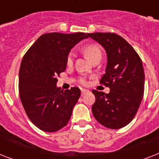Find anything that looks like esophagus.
I'll list each match as a JSON object with an SVG mask.
<instances>
[{
	"label": "esophagus",
	"mask_w": 159,
	"mask_h": 159,
	"mask_svg": "<svg viewBox=\"0 0 159 159\" xmlns=\"http://www.w3.org/2000/svg\"><path fill=\"white\" fill-rule=\"evenodd\" d=\"M87 92H88V91H87V90H86V89H82V96H83V95L86 94V93H87Z\"/></svg>",
	"instance_id": "1"
}]
</instances>
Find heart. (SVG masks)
Wrapping results in <instances>:
<instances>
[{"label":"heart","instance_id":"obj_1","mask_svg":"<svg viewBox=\"0 0 159 159\" xmlns=\"http://www.w3.org/2000/svg\"><path fill=\"white\" fill-rule=\"evenodd\" d=\"M83 52H84L86 57L89 60H91V61L95 59L96 57H102V51H101V48L97 44H89V45H87L83 48ZM72 62H73V53H70L68 54V56H67V64L72 65ZM80 82L82 84H86V80L84 78H81L80 79Z\"/></svg>","mask_w":159,"mask_h":159}]
</instances>
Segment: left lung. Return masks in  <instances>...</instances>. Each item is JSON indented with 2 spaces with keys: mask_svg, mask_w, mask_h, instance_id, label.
Instances as JSON below:
<instances>
[{
  "mask_svg": "<svg viewBox=\"0 0 159 159\" xmlns=\"http://www.w3.org/2000/svg\"><path fill=\"white\" fill-rule=\"evenodd\" d=\"M87 34L106 50L107 63L100 83L110 88L107 94L92 91L96 97V102L92 106V114L106 128L120 129L133 120L143 99V62L133 47L116 34Z\"/></svg>",
  "mask_w": 159,
  "mask_h": 159,
  "instance_id": "8db88e82",
  "label": "left lung"
}]
</instances>
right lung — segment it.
I'll list each match as a JSON object with an SVG mask.
<instances>
[{
    "mask_svg": "<svg viewBox=\"0 0 159 159\" xmlns=\"http://www.w3.org/2000/svg\"><path fill=\"white\" fill-rule=\"evenodd\" d=\"M87 34L48 33L25 54L19 72L21 102L31 122L44 132H56L68 123L81 96L78 87L62 90L57 76L67 67V56Z\"/></svg>",
    "mask_w": 159,
    "mask_h": 159,
    "instance_id": "add662e5",
    "label": "right lung"
}]
</instances>
